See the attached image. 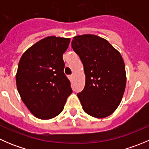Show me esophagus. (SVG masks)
Wrapping results in <instances>:
<instances>
[{
	"mask_svg": "<svg viewBox=\"0 0 149 149\" xmlns=\"http://www.w3.org/2000/svg\"><path fill=\"white\" fill-rule=\"evenodd\" d=\"M70 79H72V80H73V79H74V74H72V75H70Z\"/></svg>",
	"mask_w": 149,
	"mask_h": 149,
	"instance_id": "1",
	"label": "esophagus"
}]
</instances>
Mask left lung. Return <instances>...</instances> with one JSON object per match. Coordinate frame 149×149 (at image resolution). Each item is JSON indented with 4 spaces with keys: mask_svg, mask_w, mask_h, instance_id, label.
Masks as SVG:
<instances>
[{
    "mask_svg": "<svg viewBox=\"0 0 149 149\" xmlns=\"http://www.w3.org/2000/svg\"><path fill=\"white\" fill-rule=\"evenodd\" d=\"M86 76L85 86L78 93L85 112L97 118L113 113L120 103L126 85L120 53L105 39L93 34L76 36L71 42Z\"/></svg>",
    "mask_w": 149,
    "mask_h": 149,
    "instance_id": "obj_1",
    "label": "left lung"
}]
</instances>
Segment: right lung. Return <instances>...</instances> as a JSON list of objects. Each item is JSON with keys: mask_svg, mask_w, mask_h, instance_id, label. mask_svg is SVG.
Segmentation results:
<instances>
[{"mask_svg": "<svg viewBox=\"0 0 149 149\" xmlns=\"http://www.w3.org/2000/svg\"><path fill=\"white\" fill-rule=\"evenodd\" d=\"M69 43L68 38L47 37L29 48L19 61L16 76L18 91L39 119L59 115L73 91L64 73L63 59Z\"/></svg>", "mask_w": 149, "mask_h": 149, "instance_id": "obj_1", "label": "right lung"}]
</instances>
